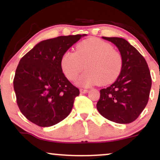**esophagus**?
Returning <instances> with one entry per match:
<instances>
[{"label":"esophagus","instance_id":"obj_1","mask_svg":"<svg viewBox=\"0 0 160 160\" xmlns=\"http://www.w3.org/2000/svg\"><path fill=\"white\" fill-rule=\"evenodd\" d=\"M80 93H82V94H86V93H87L89 90L88 89H80Z\"/></svg>","mask_w":160,"mask_h":160}]
</instances>
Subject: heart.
Instances as JSON below:
<instances>
[{
    "label": "heart",
    "mask_w": 160,
    "mask_h": 160,
    "mask_svg": "<svg viewBox=\"0 0 160 160\" xmlns=\"http://www.w3.org/2000/svg\"><path fill=\"white\" fill-rule=\"evenodd\" d=\"M122 56L110 43L98 38H90L78 43L75 52L66 51L60 61L61 68L68 80H76L81 87L99 82L106 85L116 80L122 67Z\"/></svg>",
    "instance_id": "1"
}]
</instances>
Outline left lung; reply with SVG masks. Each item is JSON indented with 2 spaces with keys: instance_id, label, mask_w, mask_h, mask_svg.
Wrapping results in <instances>:
<instances>
[{
  "instance_id": "8db88e82",
  "label": "left lung",
  "mask_w": 160,
  "mask_h": 160,
  "mask_svg": "<svg viewBox=\"0 0 160 160\" xmlns=\"http://www.w3.org/2000/svg\"><path fill=\"white\" fill-rule=\"evenodd\" d=\"M102 38L118 48L123 62L117 80L100 90L97 110L108 120L130 123L138 117L148 102L152 85L149 68L144 57L126 40Z\"/></svg>"
}]
</instances>
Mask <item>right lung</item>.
<instances>
[{"label":"right lung","mask_w":160,"mask_h":160,"mask_svg":"<svg viewBox=\"0 0 160 160\" xmlns=\"http://www.w3.org/2000/svg\"><path fill=\"white\" fill-rule=\"evenodd\" d=\"M86 34L40 41L24 56L16 70L13 87L22 113L33 123L49 127L65 119L80 94L62 72V55Z\"/></svg>","instance_id":"1"}]
</instances>
